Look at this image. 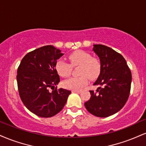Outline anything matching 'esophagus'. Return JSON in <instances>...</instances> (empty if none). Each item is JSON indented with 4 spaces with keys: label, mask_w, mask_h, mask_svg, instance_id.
Here are the masks:
<instances>
[{
    "label": "esophagus",
    "mask_w": 146,
    "mask_h": 146,
    "mask_svg": "<svg viewBox=\"0 0 146 146\" xmlns=\"http://www.w3.org/2000/svg\"><path fill=\"white\" fill-rule=\"evenodd\" d=\"M72 92H75V93H80V90H72Z\"/></svg>",
    "instance_id": "34e87169"
}]
</instances>
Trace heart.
<instances>
[{
    "instance_id": "heart-1",
    "label": "heart",
    "mask_w": 146,
    "mask_h": 146,
    "mask_svg": "<svg viewBox=\"0 0 146 146\" xmlns=\"http://www.w3.org/2000/svg\"><path fill=\"white\" fill-rule=\"evenodd\" d=\"M69 63L63 60L56 61L55 68L62 78H66L71 75L72 68L80 66L78 78H71L63 82V86L73 90H79L88 84V78L95 80L99 76L101 71V63L96 58H93L90 54L83 50H77L69 54Z\"/></svg>"
}]
</instances>
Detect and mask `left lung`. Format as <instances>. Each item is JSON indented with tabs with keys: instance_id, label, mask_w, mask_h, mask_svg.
I'll list each match as a JSON object with an SVG mask.
<instances>
[{
	"instance_id": "left-lung-1",
	"label": "left lung",
	"mask_w": 146,
	"mask_h": 146,
	"mask_svg": "<svg viewBox=\"0 0 146 146\" xmlns=\"http://www.w3.org/2000/svg\"><path fill=\"white\" fill-rule=\"evenodd\" d=\"M93 51L99 57L101 71L94 86L96 91L90 90V98L85 102L86 110L95 116L106 117L124 107L131 91L132 75L124 58L111 47L94 45Z\"/></svg>"
}]
</instances>
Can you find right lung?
Listing matches in <instances>:
<instances>
[{
  "label": "right lung",
  "mask_w": 146,
  "mask_h": 146,
  "mask_svg": "<svg viewBox=\"0 0 146 146\" xmlns=\"http://www.w3.org/2000/svg\"><path fill=\"white\" fill-rule=\"evenodd\" d=\"M62 55L58 49L45 45L29 52L17 68L20 99L29 111L39 117H50L59 113L71 92L54 88L60 82L55 68L56 60Z\"/></svg>",
  "instance_id": "1"
}]
</instances>
